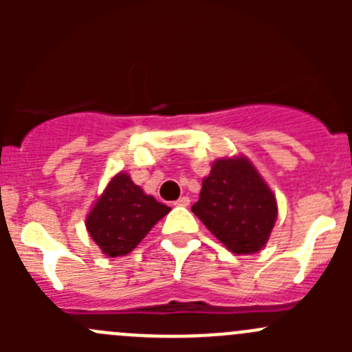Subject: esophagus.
<instances>
[{
	"label": "esophagus",
	"mask_w": 352,
	"mask_h": 352,
	"mask_svg": "<svg viewBox=\"0 0 352 352\" xmlns=\"http://www.w3.org/2000/svg\"><path fill=\"white\" fill-rule=\"evenodd\" d=\"M189 204H190V199L187 197V196L177 199V201H175V206H182V208H187V206H189Z\"/></svg>",
	"instance_id": "1"
}]
</instances>
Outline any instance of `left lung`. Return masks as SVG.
Masks as SVG:
<instances>
[{
  "label": "left lung",
  "instance_id": "8db88e82",
  "mask_svg": "<svg viewBox=\"0 0 352 352\" xmlns=\"http://www.w3.org/2000/svg\"><path fill=\"white\" fill-rule=\"evenodd\" d=\"M192 212L230 252L257 254L278 218L276 196L247 156L219 158L202 180Z\"/></svg>",
  "mask_w": 352,
  "mask_h": 352
}]
</instances>
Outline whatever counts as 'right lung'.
Masks as SVG:
<instances>
[{
    "label": "right lung",
    "mask_w": 352,
    "mask_h": 352,
    "mask_svg": "<svg viewBox=\"0 0 352 352\" xmlns=\"http://www.w3.org/2000/svg\"><path fill=\"white\" fill-rule=\"evenodd\" d=\"M168 212V206L144 194L127 173L120 172L112 177L88 212L87 230L105 255L122 257Z\"/></svg>",
    "instance_id": "add662e5"
}]
</instances>
